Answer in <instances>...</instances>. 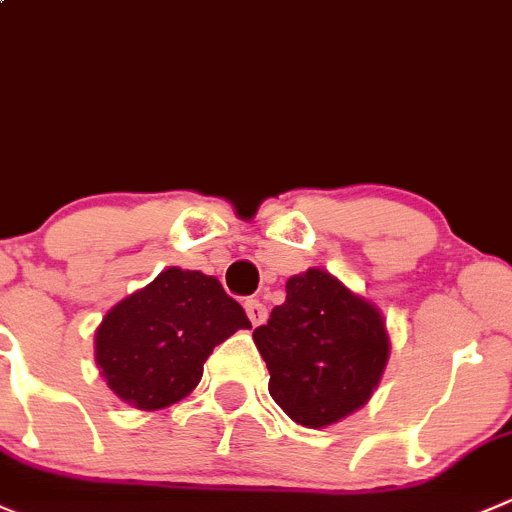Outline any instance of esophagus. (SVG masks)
<instances>
[{
	"label": "esophagus",
	"mask_w": 512,
	"mask_h": 512,
	"mask_svg": "<svg viewBox=\"0 0 512 512\" xmlns=\"http://www.w3.org/2000/svg\"><path fill=\"white\" fill-rule=\"evenodd\" d=\"M245 312L252 325H262L267 320V307L260 300H245Z\"/></svg>",
	"instance_id": "esophagus-1"
}]
</instances>
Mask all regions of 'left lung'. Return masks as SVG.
<instances>
[{
	"label": "left lung",
	"mask_w": 512,
	"mask_h": 512,
	"mask_svg": "<svg viewBox=\"0 0 512 512\" xmlns=\"http://www.w3.org/2000/svg\"><path fill=\"white\" fill-rule=\"evenodd\" d=\"M252 332L270 370V395L297 425L325 428L370 400L388 365L382 312L330 272L310 267Z\"/></svg>",
	"instance_id": "left-lung-1"
}]
</instances>
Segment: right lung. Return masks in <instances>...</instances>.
Instances as JSON below:
<instances>
[{"label":"right lung","mask_w":512,"mask_h":512,"mask_svg":"<svg viewBox=\"0 0 512 512\" xmlns=\"http://www.w3.org/2000/svg\"><path fill=\"white\" fill-rule=\"evenodd\" d=\"M247 327L245 310L220 280L167 267L104 315L94 360L119 400L160 410L192 393L212 350Z\"/></svg>","instance_id":"obj_1"}]
</instances>
